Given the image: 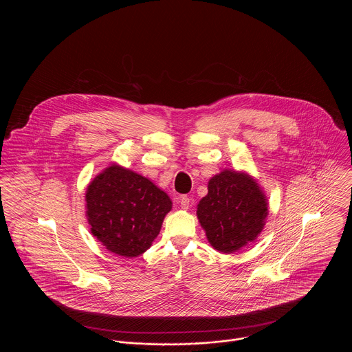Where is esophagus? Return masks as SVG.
Returning a JSON list of instances; mask_svg holds the SVG:
<instances>
[{"mask_svg": "<svg viewBox=\"0 0 352 352\" xmlns=\"http://www.w3.org/2000/svg\"><path fill=\"white\" fill-rule=\"evenodd\" d=\"M179 204H180L182 208L187 210V208H190V206H191V199H190L187 195H183V197L179 198Z\"/></svg>", "mask_w": 352, "mask_h": 352, "instance_id": "obj_1", "label": "esophagus"}]
</instances>
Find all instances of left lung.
<instances>
[{
	"label": "left lung",
	"mask_w": 352,
	"mask_h": 352,
	"mask_svg": "<svg viewBox=\"0 0 352 352\" xmlns=\"http://www.w3.org/2000/svg\"><path fill=\"white\" fill-rule=\"evenodd\" d=\"M197 215L215 251L233 253L261 233L268 203L256 180L245 172L225 169L208 180Z\"/></svg>",
	"instance_id": "1"
}]
</instances>
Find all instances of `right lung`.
I'll use <instances>...</instances> for the list:
<instances>
[{
    "instance_id": "obj_1",
    "label": "right lung",
    "mask_w": 352,
    "mask_h": 352,
    "mask_svg": "<svg viewBox=\"0 0 352 352\" xmlns=\"http://www.w3.org/2000/svg\"><path fill=\"white\" fill-rule=\"evenodd\" d=\"M87 218L92 234L109 252L137 257L148 251L172 208L149 179L112 164L88 186Z\"/></svg>"
}]
</instances>
